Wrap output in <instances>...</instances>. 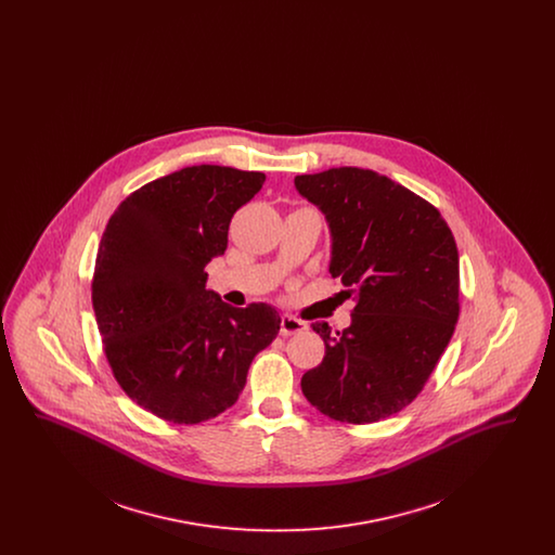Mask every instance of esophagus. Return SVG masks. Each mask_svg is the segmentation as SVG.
<instances>
[{"instance_id": "1", "label": "esophagus", "mask_w": 555, "mask_h": 555, "mask_svg": "<svg viewBox=\"0 0 555 555\" xmlns=\"http://www.w3.org/2000/svg\"><path fill=\"white\" fill-rule=\"evenodd\" d=\"M306 328H308V324H306L304 320H299V318L289 317V314L281 317V335H283V337L297 335V333H301V331H306Z\"/></svg>"}]
</instances>
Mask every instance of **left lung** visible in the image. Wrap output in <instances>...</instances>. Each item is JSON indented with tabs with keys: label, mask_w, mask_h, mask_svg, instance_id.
<instances>
[{
	"label": "left lung",
	"mask_w": 555,
	"mask_h": 555,
	"mask_svg": "<svg viewBox=\"0 0 555 555\" xmlns=\"http://www.w3.org/2000/svg\"><path fill=\"white\" fill-rule=\"evenodd\" d=\"M295 186L326 214L328 270L356 301L341 333L312 324L326 353L301 391L333 421L378 423L421 396L455 331V238L430 202L374 170L331 168L295 177Z\"/></svg>",
	"instance_id": "left-lung-1"
}]
</instances>
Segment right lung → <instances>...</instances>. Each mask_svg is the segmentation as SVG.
I'll list each match as a JSON object with an SVG mask.
<instances>
[{"instance_id": "obj_1", "label": "right lung", "mask_w": 555, "mask_h": 555, "mask_svg": "<svg viewBox=\"0 0 555 555\" xmlns=\"http://www.w3.org/2000/svg\"><path fill=\"white\" fill-rule=\"evenodd\" d=\"M264 181L186 166L132 191L107 220L91 281L104 353L122 391L162 421L199 424L229 410L251 360L279 335L274 308L224 304L204 272Z\"/></svg>"}]
</instances>
